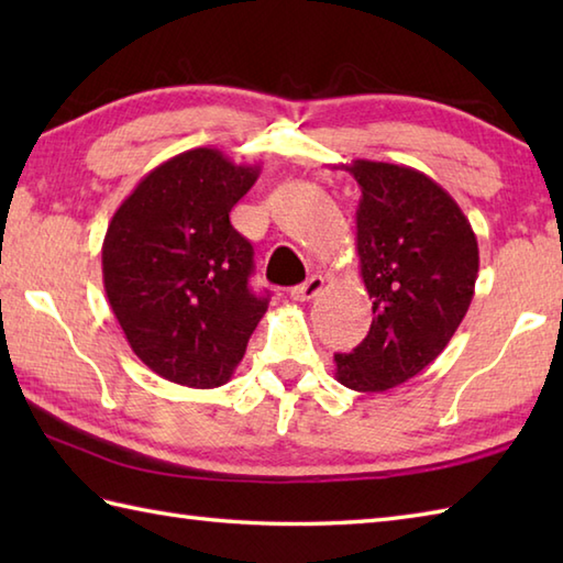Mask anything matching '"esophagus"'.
I'll return each instance as SVG.
<instances>
[{"instance_id": "obj_1", "label": "esophagus", "mask_w": 563, "mask_h": 563, "mask_svg": "<svg viewBox=\"0 0 563 563\" xmlns=\"http://www.w3.org/2000/svg\"><path fill=\"white\" fill-rule=\"evenodd\" d=\"M321 288H324V278H321V275H312V278L305 280L302 285L292 288L290 295H292V300H297V302H309L321 292Z\"/></svg>"}]
</instances>
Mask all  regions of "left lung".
<instances>
[{"instance_id":"8db88e82","label":"left lung","mask_w":563,"mask_h":563,"mask_svg":"<svg viewBox=\"0 0 563 563\" xmlns=\"http://www.w3.org/2000/svg\"><path fill=\"white\" fill-rule=\"evenodd\" d=\"M345 172L363 194L355 246L375 317L361 345L333 355L336 379L387 391L445 351L472 305L479 246L457 202L426 174L367 159Z\"/></svg>"}]
</instances>
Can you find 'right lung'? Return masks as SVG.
Segmentation results:
<instances>
[{
	"label": "right lung",
	"instance_id": "add662e5",
	"mask_svg": "<svg viewBox=\"0 0 563 563\" xmlns=\"http://www.w3.org/2000/svg\"><path fill=\"white\" fill-rule=\"evenodd\" d=\"M258 166L198 147L166 159L135 186L106 230L103 288L130 349L184 387L230 382L268 295L249 288L254 246L230 212Z\"/></svg>",
	"mask_w": 563,
	"mask_h": 563
}]
</instances>
